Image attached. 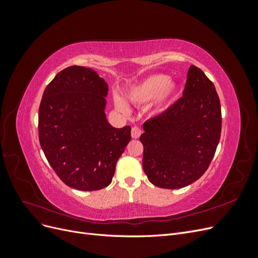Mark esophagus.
Instances as JSON below:
<instances>
[{
  "label": "esophagus",
  "instance_id": "esophagus-1",
  "mask_svg": "<svg viewBox=\"0 0 258 258\" xmlns=\"http://www.w3.org/2000/svg\"><path fill=\"white\" fill-rule=\"evenodd\" d=\"M141 134H142L141 129L138 128V127H134L131 130V137L134 139H138L140 136H141Z\"/></svg>",
  "mask_w": 258,
  "mask_h": 258
}]
</instances>
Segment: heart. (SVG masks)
Wrapping results in <instances>:
<instances>
[{"label":"heart","instance_id":"heart-1","mask_svg":"<svg viewBox=\"0 0 258 258\" xmlns=\"http://www.w3.org/2000/svg\"><path fill=\"white\" fill-rule=\"evenodd\" d=\"M176 89V84L169 81V76L154 74L132 86L127 92V98L130 102L139 106L153 101L154 111H159L175 95ZM115 105L121 113L129 112L127 104L120 98H115Z\"/></svg>","mask_w":258,"mask_h":258}]
</instances>
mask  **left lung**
I'll return each instance as SVG.
<instances>
[{
	"label": "left lung",
	"instance_id": "left-lung-1",
	"mask_svg": "<svg viewBox=\"0 0 258 258\" xmlns=\"http://www.w3.org/2000/svg\"><path fill=\"white\" fill-rule=\"evenodd\" d=\"M143 129V169L152 184L176 189L197 181L212 161L221 138V102L213 83L190 66L183 97L146 120Z\"/></svg>",
	"mask_w": 258,
	"mask_h": 258
}]
</instances>
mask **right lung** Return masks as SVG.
Returning a JSON list of instances; mask_svg holds the SVG:
<instances>
[{"mask_svg": "<svg viewBox=\"0 0 258 258\" xmlns=\"http://www.w3.org/2000/svg\"><path fill=\"white\" fill-rule=\"evenodd\" d=\"M108 86L90 68L72 66L47 85L38 110V138L49 165L72 188L108 186L116 162L131 140V128L106 119Z\"/></svg>", "mask_w": 258, "mask_h": 258, "instance_id": "add662e5", "label": "right lung"}]
</instances>
